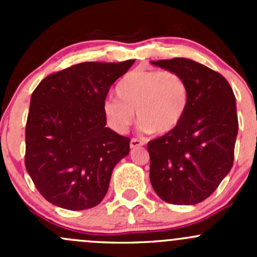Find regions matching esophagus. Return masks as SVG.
Wrapping results in <instances>:
<instances>
[{"instance_id":"esophagus-1","label":"esophagus","mask_w":257,"mask_h":257,"mask_svg":"<svg viewBox=\"0 0 257 257\" xmlns=\"http://www.w3.org/2000/svg\"><path fill=\"white\" fill-rule=\"evenodd\" d=\"M142 145H143V142L139 141V139L133 138L131 141V148H138V147H142Z\"/></svg>"}]
</instances>
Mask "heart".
Wrapping results in <instances>:
<instances>
[{"instance_id":"1","label":"heart","mask_w":257,"mask_h":257,"mask_svg":"<svg viewBox=\"0 0 257 257\" xmlns=\"http://www.w3.org/2000/svg\"><path fill=\"white\" fill-rule=\"evenodd\" d=\"M118 97L103 105L108 124L118 133H125L134 120L142 129L167 134L178 125L188 105V85L172 71L138 68L121 77L115 87Z\"/></svg>"}]
</instances>
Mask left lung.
Returning a JSON list of instances; mask_svg holds the SVG:
<instances>
[{"label": "left lung", "instance_id": "obj_1", "mask_svg": "<svg viewBox=\"0 0 257 257\" xmlns=\"http://www.w3.org/2000/svg\"><path fill=\"white\" fill-rule=\"evenodd\" d=\"M188 85V105L172 132L148 143L150 183L162 200L195 205L209 198L234 162L239 121L231 87L220 73L189 58L152 61Z\"/></svg>", "mask_w": 257, "mask_h": 257}]
</instances>
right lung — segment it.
Here are the masks:
<instances>
[{
    "instance_id": "add662e5",
    "label": "right lung",
    "mask_w": 257,
    "mask_h": 257,
    "mask_svg": "<svg viewBox=\"0 0 257 257\" xmlns=\"http://www.w3.org/2000/svg\"><path fill=\"white\" fill-rule=\"evenodd\" d=\"M83 62L46 77L32 93L26 124V169L41 195L67 210L94 208L109 188L131 139L107 128L110 85L133 66Z\"/></svg>"
}]
</instances>
